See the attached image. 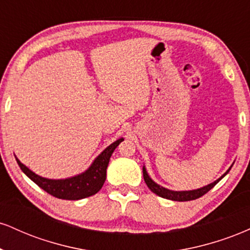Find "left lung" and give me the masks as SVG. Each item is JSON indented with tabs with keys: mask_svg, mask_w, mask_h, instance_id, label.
<instances>
[{
	"mask_svg": "<svg viewBox=\"0 0 250 250\" xmlns=\"http://www.w3.org/2000/svg\"><path fill=\"white\" fill-rule=\"evenodd\" d=\"M231 167H233V166H230V168ZM230 168H229L228 170H227L226 173L220 177V179H217L216 181H214L213 183H209L208 186H205V187H202V188L193 189V190L175 191V190H170V189H167V188L162 187V186L157 185L156 182H154V181L150 179V176H149V175H148L147 170H146L145 166H143V179H145V182L147 183L148 188L150 189V190L153 191V193H155L156 195H159V196L163 197V199H168V200H171V201H180V202H183V201L196 200V199H199V197L203 196V195H205L206 193H208V191L210 190V189L213 188L217 182H220V181L222 180L223 177H225L226 175L229 173Z\"/></svg>",
	"mask_w": 250,
	"mask_h": 250,
	"instance_id": "obj_1",
	"label": "left lung"
}]
</instances>
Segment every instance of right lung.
I'll return each mask as SVG.
<instances>
[{
    "mask_svg": "<svg viewBox=\"0 0 250 250\" xmlns=\"http://www.w3.org/2000/svg\"><path fill=\"white\" fill-rule=\"evenodd\" d=\"M123 141V137L108 146L99 156L94 160L87 170L83 173L68 177V179L53 180L42 177L31 171L27 166L16 157L20 168L29 179L35 182L40 188L49 193L57 199L62 200H81L96 194L102 188L107 177V167L111 154L115 148Z\"/></svg>",
    "mask_w": 250,
    "mask_h": 250,
    "instance_id": "add662e5",
    "label": "right lung"
}]
</instances>
